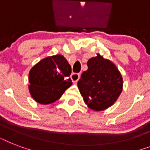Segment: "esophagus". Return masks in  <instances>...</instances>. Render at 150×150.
<instances>
[{
	"instance_id": "34e87169",
	"label": "esophagus",
	"mask_w": 150,
	"mask_h": 150,
	"mask_svg": "<svg viewBox=\"0 0 150 150\" xmlns=\"http://www.w3.org/2000/svg\"><path fill=\"white\" fill-rule=\"evenodd\" d=\"M70 78H71V79L72 80L73 82H76L79 79L80 75L79 74H78V73H73V74L71 75Z\"/></svg>"
}]
</instances>
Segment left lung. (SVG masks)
<instances>
[{"instance_id": "obj_1", "label": "left lung", "mask_w": 150, "mask_h": 150, "mask_svg": "<svg viewBox=\"0 0 150 150\" xmlns=\"http://www.w3.org/2000/svg\"><path fill=\"white\" fill-rule=\"evenodd\" d=\"M87 66L78 82L80 93L89 108L103 110L114 104L122 91L121 73L100 54L89 59Z\"/></svg>"}]
</instances>
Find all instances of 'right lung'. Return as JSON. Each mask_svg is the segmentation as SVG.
Instances as JSON below:
<instances>
[{"label": "right lung", "mask_w": 150, "mask_h": 150, "mask_svg": "<svg viewBox=\"0 0 150 150\" xmlns=\"http://www.w3.org/2000/svg\"><path fill=\"white\" fill-rule=\"evenodd\" d=\"M71 68L62 55L47 57L33 66L29 71V92L41 104H50L59 100L72 84Z\"/></svg>", "instance_id": "1"}]
</instances>
